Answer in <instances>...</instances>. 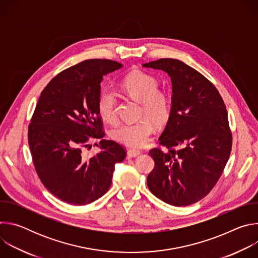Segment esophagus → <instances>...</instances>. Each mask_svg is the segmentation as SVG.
I'll use <instances>...</instances> for the list:
<instances>
[{
	"label": "esophagus",
	"mask_w": 258,
	"mask_h": 258,
	"mask_svg": "<svg viewBox=\"0 0 258 258\" xmlns=\"http://www.w3.org/2000/svg\"><path fill=\"white\" fill-rule=\"evenodd\" d=\"M140 154H141L140 150H136V149H128L127 150V156L128 157H137Z\"/></svg>",
	"instance_id": "1"
}]
</instances>
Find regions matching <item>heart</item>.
Returning a JSON list of instances; mask_svg holds the SVG:
<instances>
[{
	"label": "heart",
	"instance_id": "1",
	"mask_svg": "<svg viewBox=\"0 0 258 258\" xmlns=\"http://www.w3.org/2000/svg\"><path fill=\"white\" fill-rule=\"evenodd\" d=\"M121 89L135 100L142 102L141 120L133 123L118 124L111 131V137L116 142L132 148L145 146L154 133L153 122L162 126L166 124L172 112V96L165 90L158 89V81L148 73L133 71L122 80ZM117 98L113 91L104 89L97 99V109L100 117L113 123L116 120Z\"/></svg>",
	"mask_w": 258,
	"mask_h": 258
}]
</instances>
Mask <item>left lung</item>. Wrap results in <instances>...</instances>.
<instances>
[{"mask_svg":"<svg viewBox=\"0 0 258 258\" xmlns=\"http://www.w3.org/2000/svg\"><path fill=\"white\" fill-rule=\"evenodd\" d=\"M168 73L172 83V112L150 150L153 170L149 190L173 206L204 198L216 185L232 150V132L225 102L214 85L183 62L161 58L143 64Z\"/></svg>","mask_w":258,"mask_h":258,"instance_id":"obj_1","label":"left lung"}]
</instances>
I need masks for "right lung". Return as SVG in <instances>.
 Returning a JSON list of instances; mask_svg holds the SVG:
<instances>
[{
  "mask_svg": "<svg viewBox=\"0 0 258 258\" xmlns=\"http://www.w3.org/2000/svg\"><path fill=\"white\" fill-rule=\"evenodd\" d=\"M121 66L85 60L58 73L36 103L28 125L32 162L46 189L63 202L86 205L102 197L111 186L114 164L126 156L120 144L103 139L97 109L103 77ZM92 138L101 140V151L87 158L82 149Z\"/></svg>",
  "mask_w": 258,
  "mask_h": 258,
  "instance_id": "1",
  "label": "right lung"
}]
</instances>
